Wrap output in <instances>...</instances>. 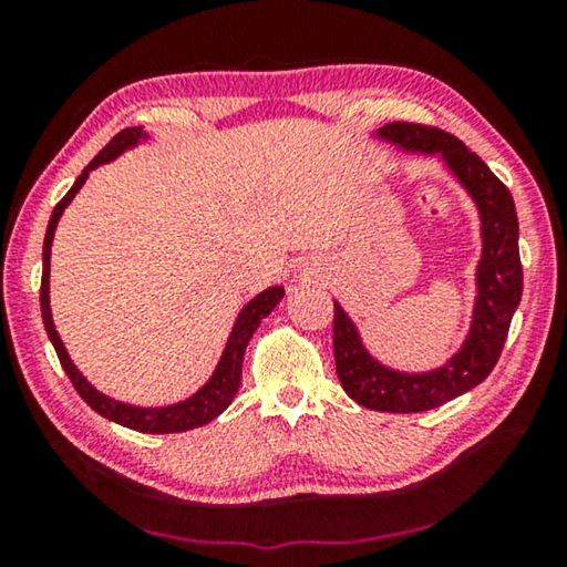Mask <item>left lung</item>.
Listing matches in <instances>:
<instances>
[{"instance_id":"left-lung-1","label":"left lung","mask_w":567,"mask_h":567,"mask_svg":"<svg viewBox=\"0 0 567 567\" xmlns=\"http://www.w3.org/2000/svg\"><path fill=\"white\" fill-rule=\"evenodd\" d=\"M380 137L412 152L445 157L483 217V260L477 265L473 328L463 350L447 364L422 375L390 370L364 352L352 320L334 302L332 344L342 390L362 408L378 412H422L445 405L480 385L501 360L513 312L523 295V265L517 249V215L511 189L455 134L415 122H390Z\"/></svg>"}]
</instances>
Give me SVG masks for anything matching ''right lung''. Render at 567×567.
Wrapping results in <instances>:
<instances>
[{
    "mask_svg": "<svg viewBox=\"0 0 567 567\" xmlns=\"http://www.w3.org/2000/svg\"><path fill=\"white\" fill-rule=\"evenodd\" d=\"M142 137V127H127L114 134V137L104 145V150L94 157L87 167L82 169V175L76 177L72 189L56 203L54 213L50 217V225H47V235H44V247H42V287H40V305H42V320H44V330L50 334V340L54 344L56 358H60L62 368L66 372V378L72 380L74 390L80 392V398L87 402V405L100 412L102 417H107L112 422H120V425L137 430V433H185V430L207 425L209 420H215L219 412L227 410L229 402L235 400L239 380H243V358H245V348L252 332L257 330L267 315L275 310V305L282 300L285 290L282 287H270L255 297L252 302L245 305V310L239 312V318L233 328V334H229L227 348L223 352V360H219L217 370L213 372L207 385L203 390H197L195 395L177 402V405H167V408H134V405H124V402L110 400L107 395L94 390L87 380L80 375V370L74 368L70 354H66L64 344L60 340V334L54 330L52 322V312H50V252H52V237H54V227L60 223V217L64 213V207L72 203V197L80 192L84 185V179L90 177V169L104 165L120 155L122 150L132 147L134 142Z\"/></svg>",
    "mask_w": 567,
    "mask_h": 567,
    "instance_id": "1",
    "label": "right lung"
}]
</instances>
